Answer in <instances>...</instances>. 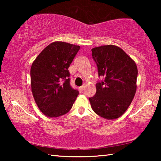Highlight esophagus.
Segmentation results:
<instances>
[{"mask_svg":"<svg viewBox=\"0 0 161 161\" xmlns=\"http://www.w3.org/2000/svg\"><path fill=\"white\" fill-rule=\"evenodd\" d=\"M84 86H84V85H82V86H81V87H80V90L81 91V92H82L83 90H84Z\"/></svg>","mask_w":161,"mask_h":161,"instance_id":"esophagus-1","label":"esophagus"}]
</instances>
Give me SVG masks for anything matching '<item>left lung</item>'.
<instances>
[{"label": "left lung", "mask_w": 161, "mask_h": 161, "mask_svg": "<svg viewBox=\"0 0 161 161\" xmlns=\"http://www.w3.org/2000/svg\"><path fill=\"white\" fill-rule=\"evenodd\" d=\"M92 51L99 76L104 78L97 84L96 94L89 99L92 108L103 119H118L126 112L135 96L137 66L118 46L102 45Z\"/></svg>", "instance_id": "obj_1"}]
</instances>
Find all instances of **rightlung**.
I'll list each match as a JSON object with an SVG mask.
<instances>
[{
	"label": "right lung",
	"instance_id": "add662e5",
	"mask_svg": "<svg viewBox=\"0 0 161 161\" xmlns=\"http://www.w3.org/2000/svg\"><path fill=\"white\" fill-rule=\"evenodd\" d=\"M80 46L56 41L47 45L33 61L31 86L35 102L50 118L66 114L79 94L69 84L68 70Z\"/></svg>",
	"mask_w": 161,
	"mask_h": 161
}]
</instances>
